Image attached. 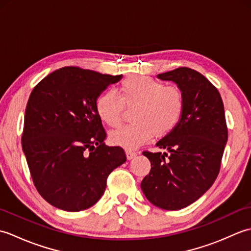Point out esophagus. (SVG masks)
<instances>
[{"instance_id":"1","label":"esophagus","mask_w":251,"mask_h":251,"mask_svg":"<svg viewBox=\"0 0 251 251\" xmlns=\"http://www.w3.org/2000/svg\"><path fill=\"white\" fill-rule=\"evenodd\" d=\"M125 153H126L127 159H132L134 157H136V155H137V152L132 151V150H126Z\"/></svg>"}]
</instances>
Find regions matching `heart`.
<instances>
[{
	"instance_id": "b5f03b06",
	"label": "heart",
	"mask_w": 251,
	"mask_h": 251,
	"mask_svg": "<svg viewBox=\"0 0 251 251\" xmlns=\"http://www.w3.org/2000/svg\"><path fill=\"white\" fill-rule=\"evenodd\" d=\"M119 96L104 92L96 100V112L104 124L116 127L121 123L124 105H135L132 124L110 132V141L125 149H135L173 132L182 119L184 97L178 87L165 86L158 79L146 75H131L123 79ZM121 99L120 100L119 98Z\"/></svg>"
}]
</instances>
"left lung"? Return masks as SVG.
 Returning <instances> with one entry per match:
<instances>
[{
    "label": "left lung",
    "mask_w": 251,
    "mask_h": 251,
    "mask_svg": "<svg viewBox=\"0 0 251 251\" xmlns=\"http://www.w3.org/2000/svg\"><path fill=\"white\" fill-rule=\"evenodd\" d=\"M177 84L184 112L176 129L156 143L159 152H143L151 162L141 190L154 206L179 210L191 205L214 184L227 141L225 106L218 89L190 68L158 74Z\"/></svg>",
    "instance_id": "left-lung-1"
}]
</instances>
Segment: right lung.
<instances>
[{"instance_id": "obj_1", "label": "right lung", "mask_w": 251, "mask_h": 251, "mask_svg": "<svg viewBox=\"0 0 251 251\" xmlns=\"http://www.w3.org/2000/svg\"><path fill=\"white\" fill-rule=\"evenodd\" d=\"M122 77L65 67L32 90L21 145L37 192L54 207H92L103 195L112 170L126 162L121 147L104 143L96 112L98 96Z\"/></svg>"}]
</instances>
